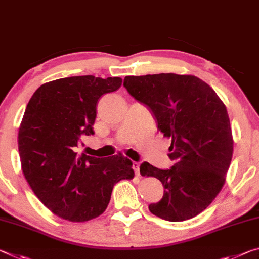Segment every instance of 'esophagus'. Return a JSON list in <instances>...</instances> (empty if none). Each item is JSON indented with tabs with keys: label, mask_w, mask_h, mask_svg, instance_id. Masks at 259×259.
<instances>
[{
	"label": "esophagus",
	"mask_w": 259,
	"mask_h": 259,
	"mask_svg": "<svg viewBox=\"0 0 259 259\" xmlns=\"http://www.w3.org/2000/svg\"><path fill=\"white\" fill-rule=\"evenodd\" d=\"M133 169H134V172H135V176H140V163H138V162H134L133 163Z\"/></svg>",
	"instance_id": "1"
}]
</instances>
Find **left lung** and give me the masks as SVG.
Returning <instances> with one entry per match:
<instances>
[{"label":"left lung","mask_w":259,"mask_h":259,"mask_svg":"<svg viewBox=\"0 0 259 259\" xmlns=\"http://www.w3.org/2000/svg\"><path fill=\"white\" fill-rule=\"evenodd\" d=\"M124 86L151 110L158 130L171 139V168L147 162L140 166L141 176L157 178L164 187L150 212L168 222L194 218L222 190L232 160L234 142L225 104L209 84L190 74L127 75Z\"/></svg>","instance_id":"1"}]
</instances>
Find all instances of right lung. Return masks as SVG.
<instances>
[{
  "mask_svg": "<svg viewBox=\"0 0 259 259\" xmlns=\"http://www.w3.org/2000/svg\"><path fill=\"white\" fill-rule=\"evenodd\" d=\"M121 78L80 75L40 86L29 100L18 132L22 169L36 197L54 214L83 223L104 212L113 186L134 178L126 157L96 158L77 151L94 134L100 97L116 92Z\"/></svg>",
  "mask_w": 259,
  "mask_h": 259,
  "instance_id": "right-lung-1",
  "label": "right lung"
}]
</instances>
